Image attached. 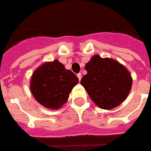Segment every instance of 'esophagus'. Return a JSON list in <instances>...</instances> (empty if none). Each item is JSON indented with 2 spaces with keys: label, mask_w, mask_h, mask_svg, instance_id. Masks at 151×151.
<instances>
[{
  "label": "esophagus",
  "mask_w": 151,
  "mask_h": 151,
  "mask_svg": "<svg viewBox=\"0 0 151 151\" xmlns=\"http://www.w3.org/2000/svg\"><path fill=\"white\" fill-rule=\"evenodd\" d=\"M77 77L79 78V80L80 81V80H81V79H82V74H81V73H79V74H77Z\"/></svg>",
  "instance_id": "1"
}]
</instances>
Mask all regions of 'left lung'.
I'll use <instances>...</instances> for the list:
<instances>
[{
  "mask_svg": "<svg viewBox=\"0 0 151 151\" xmlns=\"http://www.w3.org/2000/svg\"><path fill=\"white\" fill-rule=\"evenodd\" d=\"M85 69L87 74L80 83L99 108L112 109L126 99L132 79L127 68L119 61L94 55L86 65Z\"/></svg>",
  "mask_w": 151,
  "mask_h": 151,
  "instance_id": "left-lung-1",
  "label": "left lung"
}]
</instances>
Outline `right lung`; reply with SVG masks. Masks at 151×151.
<instances>
[{
  "label": "right lung",
  "mask_w": 151,
  "mask_h": 151,
  "mask_svg": "<svg viewBox=\"0 0 151 151\" xmlns=\"http://www.w3.org/2000/svg\"><path fill=\"white\" fill-rule=\"evenodd\" d=\"M79 79L63 64L55 60L45 62L35 70L30 81V90L41 105L58 109L68 101Z\"/></svg>",
  "instance_id": "right-lung-1"
}]
</instances>
